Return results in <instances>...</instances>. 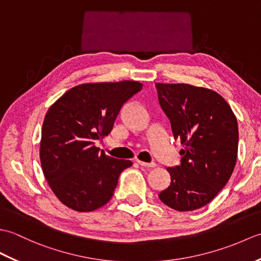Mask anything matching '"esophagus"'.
<instances>
[{"mask_svg": "<svg viewBox=\"0 0 261 261\" xmlns=\"http://www.w3.org/2000/svg\"><path fill=\"white\" fill-rule=\"evenodd\" d=\"M138 163H139L140 166H142V167H146V168H152V167H156V164L154 163H143V162H140V160H138Z\"/></svg>", "mask_w": 261, "mask_h": 261, "instance_id": "1", "label": "esophagus"}]
</instances>
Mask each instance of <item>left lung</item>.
I'll list each match as a JSON object with an SVG mask.
<instances>
[{"instance_id":"8db88e82","label":"left lung","mask_w":261,"mask_h":261,"mask_svg":"<svg viewBox=\"0 0 261 261\" xmlns=\"http://www.w3.org/2000/svg\"><path fill=\"white\" fill-rule=\"evenodd\" d=\"M156 88L175 139L184 146L181 164L167 168L171 182L159 198L181 212L205 206L233 173L239 141L236 115L210 88L164 83H156Z\"/></svg>"}]
</instances>
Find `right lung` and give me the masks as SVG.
Segmentation results:
<instances>
[{
    "label": "right lung",
    "instance_id": "obj_1",
    "mask_svg": "<svg viewBox=\"0 0 261 261\" xmlns=\"http://www.w3.org/2000/svg\"><path fill=\"white\" fill-rule=\"evenodd\" d=\"M142 90L136 81L86 83L70 88L47 111L40 140L43 175L55 195L77 212L107 204L131 160L99 151L95 141L112 130L120 110Z\"/></svg>",
    "mask_w": 261,
    "mask_h": 261
}]
</instances>
